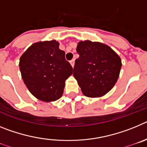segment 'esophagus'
Segmentation results:
<instances>
[{
  "instance_id": "34e87169",
  "label": "esophagus",
  "mask_w": 147,
  "mask_h": 147,
  "mask_svg": "<svg viewBox=\"0 0 147 147\" xmlns=\"http://www.w3.org/2000/svg\"><path fill=\"white\" fill-rule=\"evenodd\" d=\"M70 63H71V66L74 67V59H72V60L70 61Z\"/></svg>"
}]
</instances>
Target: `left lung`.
Masks as SVG:
<instances>
[{
	"label": "left lung",
	"mask_w": 147,
	"mask_h": 147,
	"mask_svg": "<svg viewBox=\"0 0 147 147\" xmlns=\"http://www.w3.org/2000/svg\"><path fill=\"white\" fill-rule=\"evenodd\" d=\"M76 51L74 76L88 97H100L113 88L118 80L121 60L108 45L90 40L80 41Z\"/></svg>",
	"instance_id": "obj_1"
}]
</instances>
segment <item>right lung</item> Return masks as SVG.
Returning a JSON list of instances; mask_svg holds the SVG:
<instances>
[{
    "instance_id": "right-lung-1",
    "label": "right lung",
    "mask_w": 147,
    "mask_h": 147,
    "mask_svg": "<svg viewBox=\"0 0 147 147\" xmlns=\"http://www.w3.org/2000/svg\"><path fill=\"white\" fill-rule=\"evenodd\" d=\"M56 40L35 42L20 59V73L31 93L43 102H53L62 96L65 82L73 67L65 58L64 51Z\"/></svg>"
}]
</instances>
